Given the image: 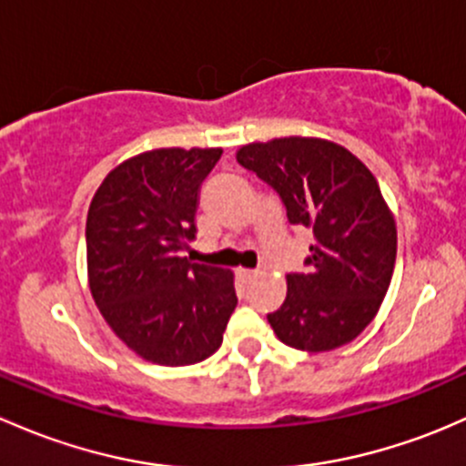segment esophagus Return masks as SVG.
I'll return each instance as SVG.
<instances>
[{
    "instance_id": "34e87169",
    "label": "esophagus",
    "mask_w": 466,
    "mask_h": 466,
    "mask_svg": "<svg viewBox=\"0 0 466 466\" xmlns=\"http://www.w3.org/2000/svg\"><path fill=\"white\" fill-rule=\"evenodd\" d=\"M257 270H238L237 274H234V281H237L238 288H246L249 281H254L257 279Z\"/></svg>"
}]
</instances>
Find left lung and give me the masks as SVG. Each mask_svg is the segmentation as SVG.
I'll return each mask as SVG.
<instances>
[{
  "label": "left lung",
  "instance_id": "left-lung-1",
  "mask_svg": "<svg viewBox=\"0 0 466 466\" xmlns=\"http://www.w3.org/2000/svg\"><path fill=\"white\" fill-rule=\"evenodd\" d=\"M283 165L288 220L301 225L268 321L299 344L337 346L395 257L384 178L350 131L306 120L266 145Z\"/></svg>",
  "mask_w": 466,
  "mask_h": 466
}]
</instances>
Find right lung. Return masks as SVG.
<instances>
[{"instance_id":"right-lung-1","label":"right lung","mask_w":466,"mask_h":466,"mask_svg":"<svg viewBox=\"0 0 466 466\" xmlns=\"http://www.w3.org/2000/svg\"><path fill=\"white\" fill-rule=\"evenodd\" d=\"M147 131L154 127L138 122L116 149ZM117 160L96 185L86 217L93 279L154 323L217 319L194 249L196 217L228 189L232 158L220 147L167 145Z\"/></svg>"}]
</instances>
